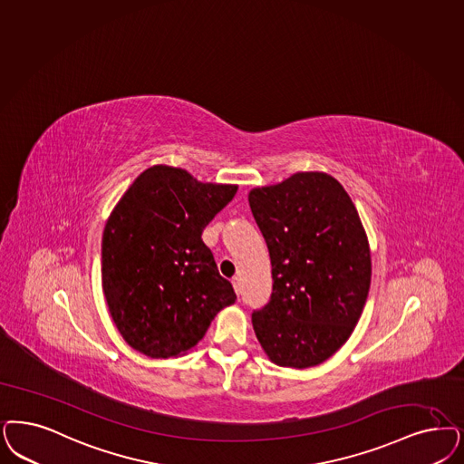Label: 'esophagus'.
I'll list each match as a JSON object with an SVG mask.
<instances>
[{"label": "esophagus", "mask_w": 464, "mask_h": 464, "mask_svg": "<svg viewBox=\"0 0 464 464\" xmlns=\"http://www.w3.org/2000/svg\"><path fill=\"white\" fill-rule=\"evenodd\" d=\"M233 288H235V291H237V295H240V293H241L240 277H235V279H233Z\"/></svg>", "instance_id": "esophagus-1"}]
</instances>
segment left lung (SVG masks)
I'll return each mask as SVG.
<instances>
[{"label": "left lung", "instance_id": "8db88e82", "mask_svg": "<svg viewBox=\"0 0 464 464\" xmlns=\"http://www.w3.org/2000/svg\"><path fill=\"white\" fill-rule=\"evenodd\" d=\"M272 264L269 304L252 314L256 339L279 367H315L352 336L367 302V233L343 185L295 173L248 193Z\"/></svg>", "mask_w": 464, "mask_h": 464}]
</instances>
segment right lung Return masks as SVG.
<instances>
[{
  "mask_svg": "<svg viewBox=\"0 0 464 464\" xmlns=\"http://www.w3.org/2000/svg\"><path fill=\"white\" fill-rule=\"evenodd\" d=\"M238 190L158 164L130 185L102 233V291L128 344L150 358L192 350L224 306L231 283L202 231Z\"/></svg>",
  "mask_w": 464,
  "mask_h": 464,
  "instance_id": "1",
  "label": "right lung"
}]
</instances>
